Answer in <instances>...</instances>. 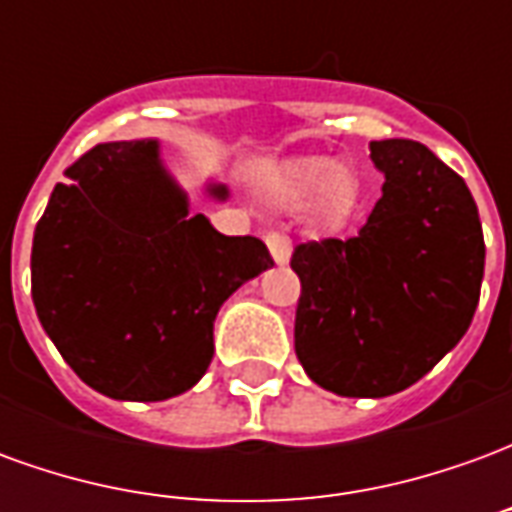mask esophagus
Returning a JSON list of instances; mask_svg holds the SVG:
<instances>
[{"mask_svg": "<svg viewBox=\"0 0 512 512\" xmlns=\"http://www.w3.org/2000/svg\"><path fill=\"white\" fill-rule=\"evenodd\" d=\"M266 246H268V252H271V257H274V263H279V266H282V263H288L290 249H293L288 235L271 230V233L266 235Z\"/></svg>", "mask_w": 512, "mask_h": 512, "instance_id": "esophagus-1", "label": "esophagus"}]
</instances>
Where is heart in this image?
<instances>
[{"mask_svg": "<svg viewBox=\"0 0 512 512\" xmlns=\"http://www.w3.org/2000/svg\"><path fill=\"white\" fill-rule=\"evenodd\" d=\"M323 188V208L326 211H343L351 205L356 194V183L351 172L337 167L332 158H307L290 169L282 180V194L290 202H307L318 197Z\"/></svg>", "mask_w": 512, "mask_h": 512, "instance_id": "obj_1", "label": "heart"}]
</instances>
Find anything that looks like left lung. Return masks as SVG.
I'll return each mask as SVG.
<instances>
[{"label":"left lung","mask_w":512,"mask_h":512,"mask_svg":"<svg viewBox=\"0 0 512 512\" xmlns=\"http://www.w3.org/2000/svg\"><path fill=\"white\" fill-rule=\"evenodd\" d=\"M384 189L359 235L293 249L296 356L343 397L403 392L439 365L477 310L485 241L472 191L414 139L370 142Z\"/></svg>","instance_id":"obj_1"}]
</instances>
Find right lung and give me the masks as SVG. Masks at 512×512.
Masks as SVG:
<instances>
[{
	"label": "right lung",
	"mask_w": 512,
	"mask_h": 512,
	"mask_svg": "<svg viewBox=\"0 0 512 512\" xmlns=\"http://www.w3.org/2000/svg\"><path fill=\"white\" fill-rule=\"evenodd\" d=\"M35 227L32 301L73 373L115 400H167L213 359V321L274 266L252 235L194 213L158 142H104L65 169ZM224 200L227 189L211 186Z\"/></svg>",
	"instance_id": "right-lung-1"
}]
</instances>
